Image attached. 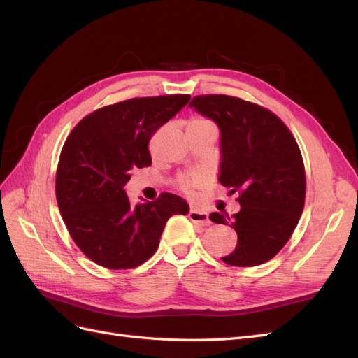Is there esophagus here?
<instances>
[{"label":"esophagus","instance_id":"34e87169","mask_svg":"<svg viewBox=\"0 0 358 358\" xmlns=\"http://www.w3.org/2000/svg\"><path fill=\"white\" fill-rule=\"evenodd\" d=\"M189 220L194 222V224H199V225H203V227H208L210 225V220H209V215L200 210V209H191L189 213Z\"/></svg>","mask_w":358,"mask_h":358}]
</instances>
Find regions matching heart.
<instances>
[{
  "mask_svg": "<svg viewBox=\"0 0 358 358\" xmlns=\"http://www.w3.org/2000/svg\"><path fill=\"white\" fill-rule=\"evenodd\" d=\"M187 128H197V129H212V131H216V127L212 121H209V119L206 117H192L191 121L188 122V127ZM197 182V178L194 179H187V180H182V188L185 191H189L192 183Z\"/></svg>",
  "mask_w": 358,
  "mask_h": 358,
  "instance_id": "obj_1",
  "label": "heart"
}]
</instances>
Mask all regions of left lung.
Masks as SVG:
<instances>
[{
  "label": "left lung",
  "mask_w": 358,
  "mask_h": 358,
  "mask_svg": "<svg viewBox=\"0 0 358 358\" xmlns=\"http://www.w3.org/2000/svg\"><path fill=\"white\" fill-rule=\"evenodd\" d=\"M189 107L212 119L221 133V185L239 194L231 218L213 212L212 222L237 233L222 262L252 267L272 259L288 242L305 206V166L296 138L270 110L229 95H200Z\"/></svg>",
  "instance_id": "obj_1"
}]
</instances>
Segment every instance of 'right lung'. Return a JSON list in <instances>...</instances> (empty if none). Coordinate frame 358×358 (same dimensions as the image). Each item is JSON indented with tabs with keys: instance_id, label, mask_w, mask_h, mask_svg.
<instances>
[{
	"instance_id": "right-lung-1",
	"label": "right lung",
	"mask_w": 358,
	"mask_h": 358,
	"mask_svg": "<svg viewBox=\"0 0 358 358\" xmlns=\"http://www.w3.org/2000/svg\"><path fill=\"white\" fill-rule=\"evenodd\" d=\"M189 95L131 99L101 107L73 128L57 170V201L74 243L106 268H133L152 257L166 222L189 206L162 192L129 204L124 189L133 169L149 167V140L187 106Z\"/></svg>"
}]
</instances>
